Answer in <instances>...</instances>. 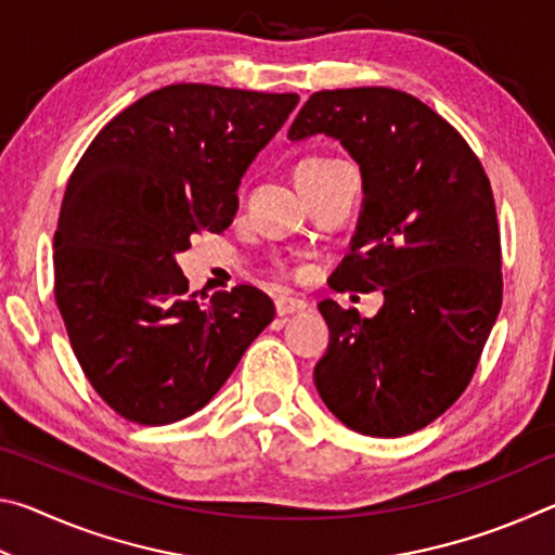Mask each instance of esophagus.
Masks as SVG:
<instances>
[{
    "label": "esophagus",
    "mask_w": 555,
    "mask_h": 555,
    "mask_svg": "<svg viewBox=\"0 0 555 555\" xmlns=\"http://www.w3.org/2000/svg\"><path fill=\"white\" fill-rule=\"evenodd\" d=\"M306 308H308V304H306V300H300V298H294V296H279L276 298V313L281 318L294 315V313H304Z\"/></svg>",
    "instance_id": "esophagus-1"
}]
</instances>
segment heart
<instances>
[{"label":"heart","instance_id":"heart-1","mask_svg":"<svg viewBox=\"0 0 555 555\" xmlns=\"http://www.w3.org/2000/svg\"><path fill=\"white\" fill-rule=\"evenodd\" d=\"M315 162H327V156H311V158H304V162L298 164V168H304L308 164H315Z\"/></svg>","mask_w":555,"mask_h":555}]
</instances>
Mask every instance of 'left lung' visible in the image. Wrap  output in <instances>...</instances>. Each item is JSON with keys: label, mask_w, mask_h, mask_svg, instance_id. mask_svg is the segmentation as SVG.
Instances as JSON below:
<instances>
[{"label": "left lung", "mask_w": 555, "mask_h": 555, "mask_svg": "<svg viewBox=\"0 0 555 555\" xmlns=\"http://www.w3.org/2000/svg\"><path fill=\"white\" fill-rule=\"evenodd\" d=\"M325 134L362 171V210L335 291L382 288L374 318L318 304L331 343L315 389L347 428L399 438L446 413L473 379L502 308L490 178L448 121L409 92H313L291 142Z\"/></svg>", "instance_id": "obj_1"}]
</instances>
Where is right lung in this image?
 <instances>
[{
    "label": "right lung",
    "instance_id": "right-lung-1",
    "mask_svg": "<svg viewBox=\"0 0 555 555\" xmlns=\"http://www.w3.org/2000/svg\"><path fill=\"white\" fill-rule=\"evenodd\" d=\"M296 105V92L178 82L119 112L75 166L53 237L55 304L92 389L127 421L166 426L203 409L274 321L255 286L188 296L176 255L230 228L244 171Z\"/></svg>",
    "mask_w": 555,
    "mask_h": 555
}]
</instances>
